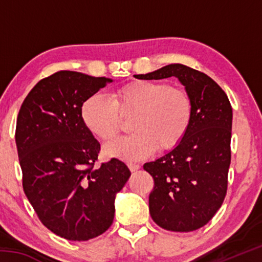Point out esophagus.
<instances>
[{
  "instance_id": "1",
  "label": "esophagus",
  "mask_w": 262,
  "mask_h": 262,
  "mask_svg": "<svg viewBox=\"0 0 262 262\" xmlns=\"http://www.w3.org/2000/svg\"><path fill=\"white\" fill-rule=\"evenodd\" d=\"M128 167H129V170H130L132 172H135V171L139 170L140 165H139V164H136V163L129 162V163H128Z\"/></svg>"
}]
</instances>
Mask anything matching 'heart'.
I'll use <instances>...</instances> for the list:
<instances>
[{"instance_id":"b5f03b06","label":"heart","mask_w":262,"mask_h":262,"mask_svg":"<svg viewBox=\"0 0 262 262\" xmlns=\"http://www.w3.org/2000/svg\"><path fill=\"white\" fill-rule=\"evenodd\" d=\"M133 115L126 137L106 147L108 156L142 159L158 148H176L187 134L193 101L184 89L156 81H134L112 92L111 98L94 95L82 105L83 121L101 142H110L122 129V118Z\"/></svg>"}]
</instances>
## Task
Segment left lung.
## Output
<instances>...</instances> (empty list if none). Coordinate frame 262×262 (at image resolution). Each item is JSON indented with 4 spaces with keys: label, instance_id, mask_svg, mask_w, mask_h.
<instances>
[{
    "label": "left lung",
    "instance_id": "1",
    "mask_svg": "<svg viewBox=\"0 0 262 262\" xmlns=\"http://www.w3.org/2000/svg\"><path fill=\"white\" fill-rule=\"evenodd\" d=\"M140 79L178 77L193 101V119L177 147L143 168L154 179L149 211L155 223L176 232L202 228L220 209L231 162L232 107L222 88L205 73L168 64Z\"/></svg>",
    "mask_w": 262,
    "mask_h": 262
}]
</instances>
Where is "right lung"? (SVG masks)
<instances>
[{"mask_svg":"<svg viewBox=\"0 0 262 262\" xmlns=\"http://www.w3.org/2000/svg\"><path fill=\"white\" fill-rule=\"evenodd\" d=\"M112 79L60 70L26 96L16 123L23 189L45 227L68 241L104 233L114 199L130 176L118 158L98 163L100 143L88 129L82 105Z\"/></svg>","mask_w":262,"mask_h":262,"instance_id":"right-lung-1","label":"right lung"}]
</instances>
